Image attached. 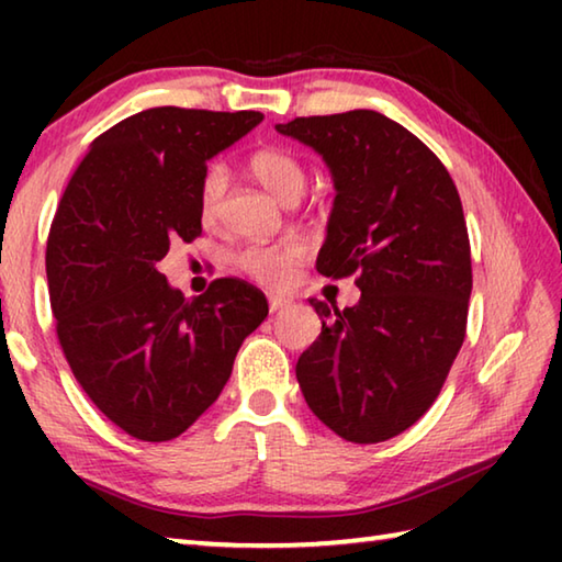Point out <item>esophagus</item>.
Masks as SVG:
<instances>
[{
  "label": "esophagus",
  "mask_w": 562,
  "mask_h": 562,
  "mask_svg": "<svg viewBox=\"0 0 562 562\" xmlns=\"http://www.w3.org/2000/svg\"><path fill=\"white\" fill-rule=\"evenodd\" d=\"M268 304H270V312L274 315V312H280V310L288 307L290 300H288V297H280V294H270V297H268Z\"/></svg>",
  "instance_id": "esophagus-1"
}]
</instances>
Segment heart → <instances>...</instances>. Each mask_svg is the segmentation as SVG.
<instances>
[{
  "label": "heart",
  "mask_w": 562,
  "mask_h": 562,
  "mask_svg": "<svg viewBox=\"0 0 562 562\" xmlns=\"http://www.w3.org/2000/svg\"><path fill=\"white\" fill-rule=\"evenodd\" d=\"M250 173L282 203H294L302 195L307 173L297 156L282 148H262L250 158ZM227 173L223 166H211L198 186V213L205 225H215L223 213ZM304 258V245L297 240L255 243L235 255V268L265 288H284Z\"/></svg>",
  "instance_id": "b5f03b06"
}]
</instances>
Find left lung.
<instances>
[{"instance_id": "left-lung-1", "label": "left lung", "mask_w": 562, "mask_h": 562, "mask_svg": "<svg viewBox=\"0 0 562 562\" xmlns=\"http://www.w3.org/2000/svg\"><path fill=\"white\" fill-rule=\"evenodd\" d=\"M335 178L317 270L357 274L339 310L312 297L319 339L297 359L304 402L351 443L406 431L436 402L465 337L471 245L449 170L402 123L357 109L278 123Z\"/></svg>"}]
</instances>
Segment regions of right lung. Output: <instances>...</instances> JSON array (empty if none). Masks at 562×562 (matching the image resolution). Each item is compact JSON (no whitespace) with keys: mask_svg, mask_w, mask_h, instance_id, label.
Wrapping results in <instances>:
<instances>
[{"mask_svg":"<svg viewBox=\"0 0 562 562\" xmlns=\"http://www.w3.org/2000/svg\"><path fill=\"white\" fill-rule=\"evenodd\" d=\"M260 121V111L133 113L93 140L56 207L46 240L56 337L76 382L133 439L183 434L268 317L265 294L243 280L186 300L158 270L170 245L203 233L207 160Z\"/></svg>","mask_w":562,"mask_h":562,"instance_id":"obj_1","label":"right lung"}]
</instances>
